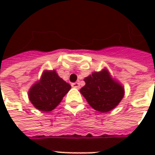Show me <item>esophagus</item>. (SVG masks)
Masks as SVG:
<instances>
[{
  "label": "esophagus",
  "instance_id": "1",
  "mask_svg": "<svg viewBox=\"0 0 155 155\" xmlns=\"http://www.w3.org/2000/svg\"><path fill=\"white\" fill-rule=\"evenodd\" d=\"M71 85H72V87L76 88V89H80V88H81V85H80V83H79V82L72 83V84H71Z\"/></svg>",
  "mask_w": 155,
  "mask_h": 155
}]
</instances>
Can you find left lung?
Listing matches in <instances>:
<instances>
[{"mask_svg":"<svg viewBox=\"0 0 155 155\" xmlns=\"http://www.w3.org/2000/svg\"><path fill=\"white\" fill-rule=\"evenodd\" d=\"M81 93L95 110L106 113L116 107L124 95V88L111 76L106 68L84 79Z\"/></svg>","mask_w":155,"mask_h":155,"instance_id":"left-lung-1","label":"left lung"}]
</instances>
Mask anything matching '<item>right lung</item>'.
Masks as SVG:
<instances>
[{
	"label": "right lung",
	"mask_w": 155,
	"mask_h": 155,
	"mask_svg": "<svg viewBox=\"0 0 155 155\" xmlns=\"http://www.w3.org/2000/svg\"><path fill=\"white\" fill-rule=\"evenodd\" d=\"M71 89V84L61 79L54 70L45 71L41 79L29 90L28 97L37 110L50 112L61 103Z\"/></svg>",
	"instance_id": "obj_1"
}]
</instances>
